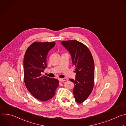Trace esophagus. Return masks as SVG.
<instances>
[{
	"label": "esophagus",
	"instance_id": "34e87169",
	"mask_svg": "<svg viewBox=\"0 0 126 126\" xmlns=\"http://www.w3.org/2000/svg\"><path fill=\"white\" fill-rule=\"evenodd\" d=\"M60 82H64L67 80L66 78H60L58 79Z\"/></svg>",
	"mask_w": 126,
	"mask_h": 126
}]
</instances>
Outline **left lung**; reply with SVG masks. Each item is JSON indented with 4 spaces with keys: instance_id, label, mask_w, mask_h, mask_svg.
<instances>
[{
    "instance_id": "obj_1",
    "label": "left lung",
    "mask_w": 126,
    "mask_h": 126,
    "mask_svg": "<svg viewBox=\"0 0 126 126\" xmlns=\"http://www.w3.org/2000/svg\"><path fill=\"white\" fill-rule=\"evenodd\" d=\"M68 50L75 66L76 79H70L74 84L73 95L78 103H82L91 94L94 85V62L92 54L88 48L77 40L61 42Z\"/></svg>"
}]
</instances>
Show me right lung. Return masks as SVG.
<instances>
[{"label": "right lung", "mask_w": 126, "mask_h": 126, "mask_svg": "<svg viewBox=\"0 0 126 126\" xmlns=\"http://www.w3.org/2000/svg\"><path fill=\"white\" fill-rule=\"evenodd\" d=\"M55 42L31 44L27 49L23 60L24 81L29 92L36 99L46 101L55 94L59 81L42 74L47 67L46 58L49 51Z\"/></svg>", "instance_id": "1"}]
</instances>
